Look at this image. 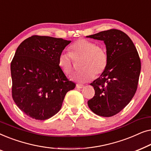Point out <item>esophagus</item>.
<instances>
[{
    "label": "esophagus",
    "mask_w": 151,
    "mask_h": 151,
    "mask_svg": "<svg viewBox=\"0 0 151 151\" xmlns=\"http://www.w3.org/2000/svg\"><path fill=\"white\" fill-rule=\"evenodd\" d=\"M84 85H82V84H76V88H84Z\"/></svg>",
    "instance_id": "34e87169"
}]
</instances>
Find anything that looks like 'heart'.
<instances>
[{
  "label": "heart",
  "mask_w": 151,
  "mask_h": 151,
  "mask_svg": "<svg viewBox=\"0 0 151 151\" xmlns=\"http://www.w3.org/2000/svg\"><path fill=\"white\" fill-rule=\"evenodd\" d=\"M73 60H81L82 71L74 73L71 78L78 82H86L95 76L102 74L108 65V54L106 49L96 42L80 38L69 47V53H61L58 59V65L66 75H70L73 70Z\"/></svg>",
  "instance_id": "1"
}]
</instances>
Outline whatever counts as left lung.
<instances>
[{
  "mask_svg": "<svg viewBox=\"0 0 151 151\" xmlns=\"http://www.w3.org/2000/svg\"><path fill=\"white\" fill-rule=\"evenodd\" d=\"M86 37L104 41L108 54L106 69L90 84L95 96L88 106L100 116H113L131 102L137 91L141 71L139 54L131 39L120 30L111 29Z\"/></svg>",
  "mask_w": 151,
  "mask_h": 151,
  "instance_id": "1",
  "label": "left lung"
}]
</instances>
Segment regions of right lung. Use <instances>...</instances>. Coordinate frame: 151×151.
I'll use <instances>...</instances> for the list:
<instances>
[{
	"label": "right lung",
	"instance_id": "add662e5",
	"mask_svg": "<svg viewBox=\"0 0 151 151\" xmlns=\"http://www.w3.org/2000/svg\"><path fill=\"white\" fill-rule=\"evenodd\" d=\"M70 42L35 35L16 49L11 63L12 98L27 116L50 118L60 110L66 93L76 87L58 65L60 54Z\"/></svg>",
	"mask_w": 151,
	"mask_h": 151
}]
</instances>
